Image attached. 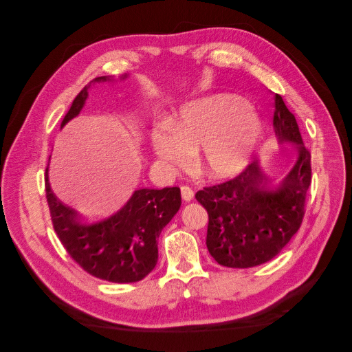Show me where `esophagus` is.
I'll list each match as a JSON object with an SVG mask.
<instances>
[{"instance_id":"obj_1","label":"esophagus","mask_w":352,"mask_h":352,"mask_svg":"<svg viewBox=\"0 0 352 352\" xmlns=\"http://www.w3.org/2000/svg\"><path fill=\"white\" fill-rule=\"evenodd\" d=\"M180 192H182L184 201H190V199L194 198V190H192V188L182 186V188H180Z\"/></svg>"}]
</instances>
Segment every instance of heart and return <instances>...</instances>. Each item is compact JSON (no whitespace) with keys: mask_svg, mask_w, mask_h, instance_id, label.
Masks as SVG:
<instances>
[{"mask_svg":"<svg viewBox=\"0 0 352 352\" xmlns=\"http://www.w3.org/2000/svg\"><path fill=\"white\" fill-rule=\"evenodd\" d=\"M260 136V120L236 95H212L188 102L172 123L151 132L155 155L173 166L188 163L199 148L198 167L210 179L235 176Z\"/></svg>","mask_w":352,"mask_h":352,"instance_id":"heart-1","label":"heart"}]
</instances>
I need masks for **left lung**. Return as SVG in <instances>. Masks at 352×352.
Instances as JSON below:
<instances>
[{"mask_svg":"<svg viewBox=\"0 0 352 352\" xmlns=\"http://www.w3.org/2000/svg\"><path fill=\"white\" fill-rule=\"evenodd\" d=\"M273 127L280 142L298 148V160L280 185H272L257 163L230 180L198 190L208 212L207 248L220 265L248 269L278 255L301 228L311 185V154L295 116L274 94Z\"/></svg>","mask_w":352,"mask_h":352,"instance_id":"obj_1","label":"left lung"}]
</instances>
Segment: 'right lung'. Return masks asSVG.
Wrapping results in <instances>:
<instances>
[{
	"mask_svg": "<svg viewBox=\"0 0 352 352\" xmlns=\"http://www.w3.org/2000/svg\"><path fill=\"white\" fill-rule=\"evenodd\" d=\"M101 80L107 78L94 79V82ZM89 83L76 95L61 126L80 113L88 97ZM45 192L52 226L70 257L87 273L114 283L140 282L155 267L157 239L182 202L177 186L145 188L136 190L127 204L107 220L83 223L51 190L48 168Z\"/></svg>",
	"mask_w": 352,
	"mask_h": 352,
	"instance_id": "obj_1",
	"label": "right lung"
}]
</instances>
